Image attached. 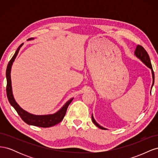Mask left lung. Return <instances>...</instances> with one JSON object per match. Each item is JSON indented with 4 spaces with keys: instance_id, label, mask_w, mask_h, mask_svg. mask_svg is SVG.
<instances>
[{
    "instance_id": "obj_1",
    "label": "left lung",
    "mask_w": 158,
    "mask_h": 158,
    "mask_svg": "<svg viewBox=\"0 0 158 158\" xmlns=\"http://www.w3.org/2000/svg\"><path fill=\"white\" fill-rule=\"evenodd\" d=\"M135 55L138 57V59H139L143 63H144L146 66H147L148 68L150 69L151 70H152V78H153V84H152V88L153 86V85H154V70H153V69H152V64H151V62H150V57H149V55H148V52H146V51L144 49V47H143L141 45H138L136 48V50L135 51ZM92 122L94 123V125L95 126H97L98 128H101V129H103V130H107V128H103V127L100 126L99 124L95 121V119L93 117V114L92 115Z\"/></svg>"
}]
</instances>
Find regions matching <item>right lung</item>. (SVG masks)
<instances>
[{"label": "right lung", "instance_id": "add662e5", "mask_svg": "<svg viewBox=\"0 0 158 158\" xmlns=\"http://www.w3.org/2000/svg\"><path fill=\"white\" fill-rule=\"evenodd\" d=\"M33 40V38H30V39H28V40ZM23 44H22L20 46L18 47V48L17 49L16 52L14 53L11 60L9 61L7 66L6 76V80H7L6 94H7L8 99L11 106L15 109L18 114L20 115V117L22 118V120L26 123H27V125L37 126L40 127H44V128L52 127L63 121L64 117L65 116L66 110H67L69 106L72 102V101H73L74 98H71L70 100H69V101L66 102L58 111L56 112L55 113L50 114L35 115V114H33L26 111L25 110H23L20 107V106H19V105L16 102L12 94L10 72H11V68H12L14 61L15 60L16 57L19 52V50L20 49V47L22 46Z\"/></svg>", "mask_w": 158, "mask_h": 158}]
</instances>
